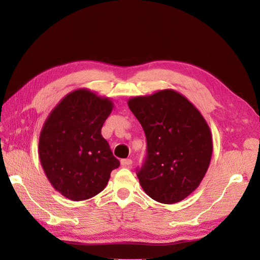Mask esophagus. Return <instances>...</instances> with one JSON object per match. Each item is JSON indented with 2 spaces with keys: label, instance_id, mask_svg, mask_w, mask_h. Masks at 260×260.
<instances>
[{
  "label": "esophagus",
  "instance_id": "34e87169",
  "mask_svg": "<svg viewBox=\"0 0 260 260\" xmlns=\"http://www.w3.org/2000/svg\"><path fill=\"white\" fill-rule=\"evenodd\" d=\"M120 164H121V166H122V167H128V166H130V165L132 164V160H131V159H129V158H127V159H122V160L120 161Z\"/></svg>",
  "mask_w": 260,
  "mask_h": 260
}]
</instances>
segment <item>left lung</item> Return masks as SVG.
Wrapping results in <instances>:
<instances>
[{
  "label": "left lung",
  "instance_id": "obj_1",
  "mask_svg": "<svg viewBox=\"0 0 260 260\" xmlns=\"http://www.w3.org/2000/svg\"><path fill=\"white\" fill-rule=\"evenodd\" d=\"M128 106L147 141L146 160L138 172L141 186L162 204L184 200L199 187L210 164L212 138L205 118L172 89L130 98Z\"/></svg>",
  "mask_w": 260,
  "mask_h": 260
}]
</instances>
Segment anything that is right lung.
I'll return each mask as SVG.
<instances>
[{"instance_id": "obj_1", "label": "right lung", "mask_w": 260, "mask_h": 260, "mask_svg": "<svg viewBox=\"0 0 260 260\" xmlns=\"http://www.w3.org/2000/svg\"><path fill=\"white\" fill-rule=\"evenodd\" d=\"M114 108L109 98L81 88L68 93L43 123L39 158L55 191L84 201L105 188L119 167L101 130Z\"/></svg>"}]
</instances>
